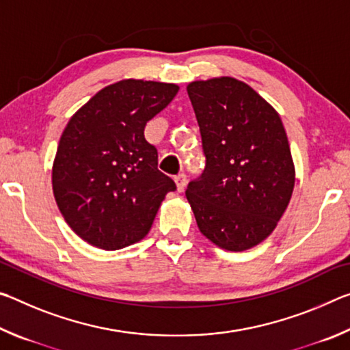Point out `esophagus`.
<instances>
[{"mask_svg":"<svg viewBox=\"0 0 350 350\" xmlns=\"http://www.w3.org/2000/svg\"><path fill=\"white\" fill-rule=\"evenodd\" d=\"M174 182H176V187H177V191H183V189H185V187H187V176L185 174H177L176 177H174Z\"/></svg>","mask_w":350,"mask_h":350,"instance_id":"34e87169","label":"esophagus"}]
</instances>
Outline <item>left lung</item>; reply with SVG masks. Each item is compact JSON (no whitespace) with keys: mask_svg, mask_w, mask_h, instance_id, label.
Returning a JSON list of instances; mask_svg holds the SVG:
<instances>
[{"mask_svg":"<svg viewBox=\"0 0 350 350\" xmlns=\"http://www.w3.org/2000/svg\"><path fill=\"white\" fill-rule=\"evenodd\" d=\"M206 163L185 196L213 244L248 250L273 232L295 185L281 117L259 94L232 77L187 86Z\"/></svg>","mask_w":350,"mask_h":350,"instance_id":"left-lung-1","label":"left lung"}]
</instances>
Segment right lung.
<instances>
[{
    "label": "right lung",
    "instance_id": "right-lung-1",
    "mask_svg": "<svg viewBox=\"0 0 350 350\" xmlns=\"http://www.w3.org/2000/svg\"><path fill=\"white\" fill-rule=\"evenodd\" d=\"M179 86L122 80L98 91L68 122L52 167L64 221L103 250L135 244L150 232L174 180L157 170L146 122L167 108Z\"/></svg>",
    "mask_w": 350,
    "mask_h": 350
}]
</instances>
